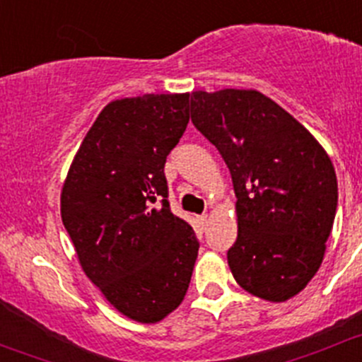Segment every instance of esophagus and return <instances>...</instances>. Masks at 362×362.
Instances as JSON below:
<instances>
[{
    "label": "esophagus",
    "instance_id": "esophagus-1",
    "mask_svg": "<svg viewBox=\"0 0 362 362\" xmlns=\"http://www.w3.org/2000/svg\"><path fill=\"white\" fill-rule=\"evenodd\" d=\"M199 220H200V223H202V227H206L207 220H209V216H207V214H202V216H200Z\"/></svg>",
    "mask_w": 362,
    "mask_h": 362
}]
</instances>
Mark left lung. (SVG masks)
I'll return each instance as SVG.
<instances>
[{
	"label": "left lung",
	"mask_w": 362,
	"mask_h": 362,
	"mask_svg": "<svg viewBox=\"0 0 362 362\" xmlns=\"http://www.w3.org/2000/svg\"><path fill=\"white\" fill-rule=\"evenodd\" d=\"M192 123L232 176L238 239L227 252L250 294L287 301L315 276L338 206L327 153L278 103L255 89L192 93Z\"/></svg>",
	"instance_id": "left-lung-1"
}]
</instances>
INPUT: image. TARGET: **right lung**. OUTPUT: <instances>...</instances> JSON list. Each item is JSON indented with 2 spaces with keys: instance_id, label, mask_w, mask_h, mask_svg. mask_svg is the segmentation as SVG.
Returning <instances> with one entry per match:
<instances>
[{
  "instance_id": "1",
  "label": "right lung",
  "mask_w": 362,
  "mask_h": 362,
  "mask_svg": "<svg viewBox=\"0 0 362 362\" xmlns=\"http://www.w3.org/2000/svg\"><path fill=\"white\" fill-rule=\"evenodd\" d=\"M189 93L142 95L103 107L61 192V220L86 276L142 324L176 310L199 239L170 211L165 162L189 121Z\"/></svg>"
}]
</instances>
